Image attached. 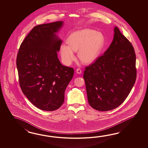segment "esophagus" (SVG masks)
<instances>
[{
  "mask_svg": "<svg viewBox=\"0 0 148 148\" xmlns=\"http://www.w3.org/2000/svg\"><path fill=\"white\" fill-rule=\"evenodd\" d=\"M76 73L78 74H81L82 73V70L80 69H77L76 70Z\"/></svg>",
  "mask_w": 148,
  "mask_h": 148,
  "instance_id": "34e87169",
  "label": "esophagus"
}]
</instances>
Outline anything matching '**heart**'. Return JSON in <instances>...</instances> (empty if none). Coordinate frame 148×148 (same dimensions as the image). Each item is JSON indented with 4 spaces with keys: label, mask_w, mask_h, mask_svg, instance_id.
I'll use <instances>...</instances> for the list:
<instances>
[{
    "label": "heart",
    "mask_w": 148,
    "mask_h": 148,
    "mask_svg": "<svg viewBox=\"0 0 148 148\" xmlns=\"http://www.w3.org/2000/svg\"><path fill=\"white\" fill-rule=\"evenodd\" d=\"M68 45L61 44L60 53L62 60L66 66L71 65L75 59V52L82 63L90 64L98 57L104 43L103 34L91 29L75 32L67 38Z\"/></svg>",
    "instance_id": "1"
}]
</instances>
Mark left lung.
<instances>
[{"instance_id": "1", "label": "left lung", "mask_w": 148, "mask_h": 148, "mask_svg": "<svg viewBox=\"0 0 148 148\" xmlns=\"http://www.w3.org/2000/svg\"><path fill=\"white\" fill-rule=\"evenodd\" d=\"M114 32L110 46L85 68L84 73L88 103L99 111L112 110L122 104L136 78L134 48L117 27Z\"/></svg>"}]
</instances>
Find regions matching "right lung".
<instances>
[{"instance_id":"1","label":"right lung","mask_w":148,"mask_h":148,"mask_svg":"<svg viewBox=\"0 0 148 148\" xmlns=\"http://www.w3.org/2000/svg\"><path fill=\"white\" fill-rule=\"evenodd\" d=\"M63 21L35 26L19 47L16 59L20 87L35 107L53 111L64 99V91L74 74L60 63L57 52L62 40L56 34Z\"/></svg>"}]
</instances>
